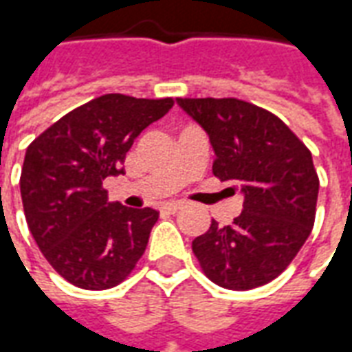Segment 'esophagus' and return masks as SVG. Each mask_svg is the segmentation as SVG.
I'll use <instances>...</instances> for the list:
<instances>
[{"instance_id":"esophagus-1","label":"esophagus","mask_w":352,"mask_h":352,"mask_svg":"<svg viewBox=\"0 0 352 352\" xmlns=\"http://www.w3.org/2000/svg\"><path fill=\"white\" fill-rule=\"evenodd\" d=\"M183 207H184L183 201H169V204H166L162 209H164V211H168V213H177V211H181Z\"/></svg>"}]
</instances>
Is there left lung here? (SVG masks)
Returning <instances> with one entry per match:
<instances>
[{
	"instance_id": "left-lung-1",
	"label": "left lung",
	"mask_w": 352,
	"mask_h": 352,
	"mask_svg": "<svg viewBox=\"0 0 352 352\" xmlns=\"http://www.w3.org/2000/svg\"><path fill=\"white\" fill-rule=\"evenodd\" d=\"M207 131L213 173L236 181L243 211L230 226L213 221L192 241L201 270L219 287L251 290L287 270L309 237L317 209L313 158L287 124L236 98H177Z\"/></svg>"
}]
</instances>
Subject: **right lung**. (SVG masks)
<instances>
[{
	"instance_id": "add662e5",
	"label": "right lung",
	"mask_w": 352,
	"mask_h": 352,
	"mask_svg": "<svg viewBox=\"0 0 352 352\" xmlns=\"http://www.w3.org/2000/svg\"><path fill=\"white\" fill-rule=\"evenodd\" d=\"M171 107V98L105 94L28 146L20 175L28 228L43 256L75 287H116L143 256L158 211L111 204L103 181L124 173L135 138Z\"/></svg>"
}]
</instances>
